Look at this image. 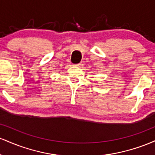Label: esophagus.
Returning <instances> with one entry per match:
<instances>
[{"mask_svg": "<svg viewBox=\"0 0 155 155\" xmlns=\"http://www.w3.org/2000/svg\"><path fill=\"white\" fill-rule=\"evenodd\" d=\"M83 65H84V63H80L79 64H76V66H78V67H81V66H83Z\"/></svg>", "mask_w": 155, "mask_h": 155, "instance_id": "34e87169", "label": "esophagus"}]
</instances>
